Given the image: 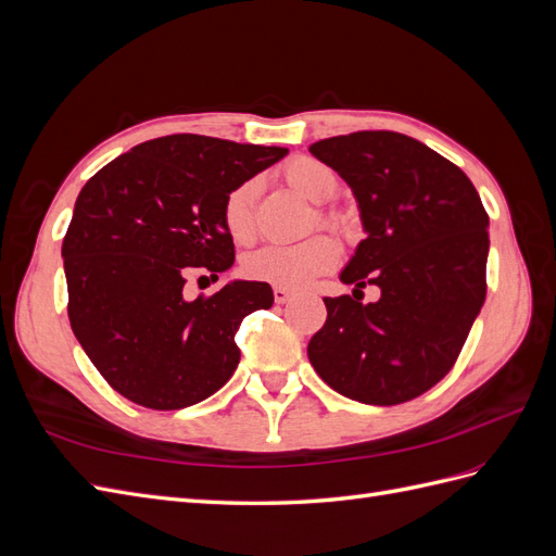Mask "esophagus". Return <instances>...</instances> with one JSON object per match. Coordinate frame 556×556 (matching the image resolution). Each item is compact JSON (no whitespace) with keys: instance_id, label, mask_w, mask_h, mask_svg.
Masks as SVG:
<instances>
[{"instance_id":"esophagus-1","label":"esophagus","mask_w":556,"mask_h":556,"mask_svg":"<svg viewBox=\"0 0 556 556\" xmlns=\"http://www.w3.org/2000/svg\"><path fill=\"white\" fill-rule=\"evenodd\" d=\"M292 296H294V294H292L288 288H274L276 304H288V301H290Z\"/></svg>"}]
</instances>
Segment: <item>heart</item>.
<instances>
[{
    "mask_svg": "<svg viewBox=\"0 0 556 556\" xmlns=\"http://www.w3.org/2000/svg\"><path fill=\"white\" fill-rule=\"evenodd\" d=\"M285 180L301 197H306L313 204H327L339 190L331 166L315 157H294L285 164ZM260 182L245 180L239 188H233L223 206V223L229 237L237 243H248L255 237V206H257ZM319 223L329 229L345 231L348 220L341 213L319 211ZM339 260V248L327 237H311L294 245H264L252 250L243 260V274L250 280L276 285V288H304L315 276L327 274Z\"/></svg>",
    "mask_w": 556,
    "mask_h": 556,
    "instance_id": "obj_1",
    "label": "heart"
}]
</instances>
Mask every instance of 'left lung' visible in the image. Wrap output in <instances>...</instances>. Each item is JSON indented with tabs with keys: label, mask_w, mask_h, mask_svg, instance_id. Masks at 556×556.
I'll return each instance as SVG.
<instances>
[{
	"label": "left lung",
	"mask_w": 556,
	"mask_h": 556,
	"mask_svg": "<svg viewBox=\"0 0 556 556\" xmlns=\"http://www.w3.org/2000/svg\"><path fill=\"white\" fill-rule=\"evenodd\" d=\"M357 199L366 239L341 271L355 292L327 296L308 359L331 390L396 406L445 378L484 304L490 217L468 176L399 131H355L313 143Z\"/></svg>",
	"instance_id": "left-lung-1"
}]
</instances>
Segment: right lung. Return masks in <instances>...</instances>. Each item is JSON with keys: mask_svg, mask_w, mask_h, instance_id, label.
<instances>
[{"mask_svg": "<svg viewBox=\"0 0 556 556\" xmlns=\"http://www.w3.org/2000/svg\"><path fill=\"white\" fill-rule=\"evenodd\" d=\"M285 155L278 146L172 134L131 148L86 182L62 243L70 323L115 392L178 410L237 371L233 336L245 315L274 306L271 285L231 280L197 299L182 288L192 271H229L225 199Z\"/></svg>", "mask_w": 556, "mask_h": 556, "instance_id": "obj_1", "label": "right lung"}]
</instances>
